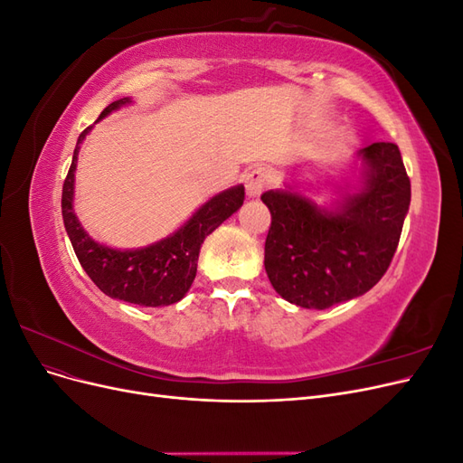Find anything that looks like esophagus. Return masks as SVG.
Segmentation results:
<instances>
[{
    "mask_svg": "<svg viewBox=\"0 0 463 463\" xmlns=\"http://www.w3.org/2000/svg\"><path fill=\"white\" fill-rule=\"evenodd\" d=\"M243 184H245L247 197L255 199V197H259V194L264 191V187L270 184V172L266 170V167H255L253 172H249V174L245 175Z\"/></svg>",
    "mask_w": 463,
    "mask_h": 463,
    "instance_id": "34e87169",
    "label": "esophagus"
}]
</instances>
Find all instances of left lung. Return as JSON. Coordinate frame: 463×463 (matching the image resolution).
Here are the masks:
<instances>
[{
    "mask_svg": "<svg viewBox=\"0 0 463 463\" xmlns=\"http://www.w3.org/2000/svg\"><path fill=\"white\" fill-rule=\"evenodd\" d=\"M357 184L338 187L330 206L286 184L262 193L272 223L264 269L286 301L328 309L367 293L384 276L402 235L411 184L400 148L373 143L355 154Z\"/></svg>",
    "mask_w": 463,
    "mask_h": 463,
    "instance_id": "8db88e82",
    "label": "left lung"
}]
</instances>
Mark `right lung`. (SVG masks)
<instances>
[{
    "mask_svg": "<svg viewBox=\"0 0 463 463\" xmlns=\"http://www.w3.org/2000/svg\"><path fill=\"white\" fill-rule=\"evenodd\" d=\"M131 98L111 102L98 121L123 106H129ZM92 128L79 135L73 152V162L63 184L61 214L75 255L92 282L108 298L121 299L143 307H165L185 298L194 276L201 245L223 220L241 208L245 199L243 185H235L214 194L193 216L164 240L138 249H114L94 241L80 226L75 214V170L79 150Z\"/></svg>",
    "mask_w": 463,
    "mask_h": 463,
    "instance_id": "obj_1",
    "label": "right lung"
}]
</instances>
